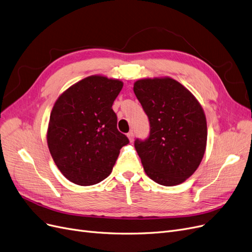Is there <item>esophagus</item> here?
Masks as SVG:
<instances>
[{
  "label": "esophagus",
  "mask_w": 252,
  "mask_h": 252,
  "mask_svg": "<svg viewBox=\"0 0 252 252\" xmlns=\"http://www.w3.org/2000/svg\"><path fill=\"white\" fill-rule=\"evenodd\" d=\"M127 138H128V140H129V142H133L134 141V133L133 132H129V133H127Z\"/></svg>",
  "instance_id": "34e87169"
}]
</instances>
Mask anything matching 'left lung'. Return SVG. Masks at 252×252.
<instances>
[{
    "label": "left lung",
    "mask_w": 252,
    "mask_h": 252,
    "mask_svg": "<svg viewBox=\"0 0 252 252\" xmlns=\"http://www.w3.org/2000/svg\"><path fill=\"white\" fill-rule=\"evenodd\" d=\"M134 93L150 120L147 140L135 141L143 169L164 186L183 183L204 156L207 124L202 105L172 77L136 80Z\"/></svg>",
    "instance_id": "1"
}]
</instances>
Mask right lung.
<instances>
[{"label": "right lung", "instance_id": "right-lung-1", "mask_svg": "<svg viewBox=\"0 0 252 252\" xmlns=\"http://www.w3.org/2000/svg\"><path fill=\"white\" fill-rule=\"evenodd\" d=\"M124 83L91 75L72 85L56 99L47 129L54 163L73 183L93 185L104 180L127 137L117 129L112 109Z\"/></svg>", "mask_w": 252, "mask_h": 252}]
</instances>
